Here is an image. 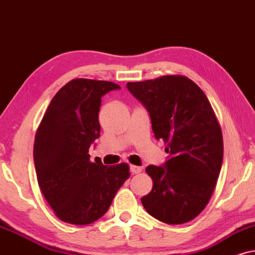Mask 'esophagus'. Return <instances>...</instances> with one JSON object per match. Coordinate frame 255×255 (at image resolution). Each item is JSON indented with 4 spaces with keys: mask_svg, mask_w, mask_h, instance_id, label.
<instances>
[{
    "mask_svg": "<svg viewBox=\"0 0 255 255\" xmlns=\"http://www.w3.org/2000/svg\"><path fill=\"white\" fill-rule=\"evenodd\" d=\"M130 171L133 174H140L142 171V167H138V165H130Z\"/></svg>",
    "mask_w": 255,
    "mask_h": 255,
    "instance_id": "1",
    "label": "esophagus"
}]
</instances>
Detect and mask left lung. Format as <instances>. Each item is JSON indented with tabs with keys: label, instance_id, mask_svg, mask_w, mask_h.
Wrapping results in <instances>:
<instances>
[{
	"label": "left lung",
	"instance_id": "1",
	"mask_svg": "<svg viewBox=\"0 0 255 255\" xmlns=\"http://www.w3.org/2000/svg\"><path fill=\"white\" fill-rule=\"evenodd\" d=\"M127 88L149 112L155 137L168 144L164 165L145 169L152 190L142 205L163 223H188L208 205L222 169L223 133L215 111L185 76L127 83Z\"/></svg>",
	"mask_w": 255,
	"mask_h": 255
}]
</instances>
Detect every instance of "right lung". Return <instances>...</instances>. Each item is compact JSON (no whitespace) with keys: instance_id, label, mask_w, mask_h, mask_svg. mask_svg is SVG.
<instances>
[{"instance_id":"obj_1","label":"right lung","mask_w":255,"mask_h":255,"mask_svg":"<svg viewBox=\"0 0 255 255\" xmlns=\"http://www.w3.org/2000/svg\"><path fill=\"white\" fill-rule=\"evenodd\" d=\"M120 86L78 78L60 88L37 128L33 161L38 185L54 215L73 225L101 218L129 178V165L91 162L88 149L100 136L101 97Z\"/></svg>"}]
</instances>
